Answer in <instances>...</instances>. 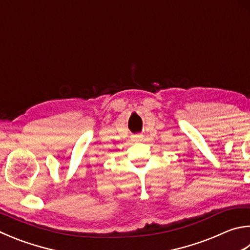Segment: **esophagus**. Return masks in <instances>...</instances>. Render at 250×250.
I'll return each mask as SVG.
<instances>
[{
    "mask_svg": "<svg viewBox=\"0 0 250 250\" xmlns=\"http://www.w3.org/2000/svg\"><path fill=\"white\" fill-rule=\"evenodd\" d=\"M133 139H135V140H142V139H143V134H137V135H133Z\"/></svg>",
    "mask_w": 250,
    "mask_h": 250,
    "instance_id": "1",
    "label": "esophagus"
}]
</instances>
